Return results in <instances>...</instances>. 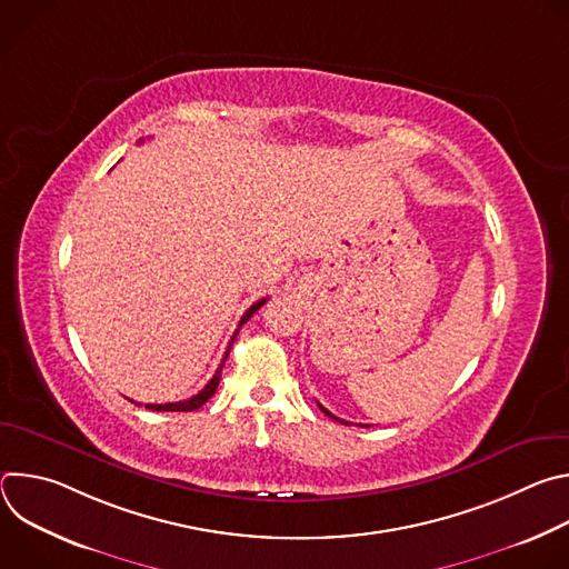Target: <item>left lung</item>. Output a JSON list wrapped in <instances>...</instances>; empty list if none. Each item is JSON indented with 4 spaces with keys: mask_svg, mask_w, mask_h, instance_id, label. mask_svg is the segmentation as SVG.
Listing matches in <instances>:
<instances>
[{
    "mask_svg": "<svg viewBox=\"0 0 569 569\" xmlns=\"http://www.w3.org/2000/svg\"><path fill=\"white\" fill-rule=\"evenodd\" d=\"M319 410H321V412H323V415H327V417H331V419H336V421H340V423H347V421H342V419H338V417H333V415H331V412H329V410H327V408H321V405H319ZM365 428H369V426H365Z\"/></svg>",
    "mask_w": 569,
    "mask_h": 569,
    "instance_id": "8db88e82",
    "label": "left lung"
}]
</instances>
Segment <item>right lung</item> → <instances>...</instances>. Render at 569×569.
Listing matches in <instances>:
<instances>
[{"label":"right lung","mask_w":569,"mask_h":569,"mask_svg":"<svg viewBox=\"0 0 569 569\" xmlns=\"http://www.w3.org/2000/svg\"><path fill=\"white\" fill-rule=\"evenodd\" d=\"M268 299H261V301H257L254 306H250L248 308V312L240 317V323H238V329H236V333L231 336V342L236 340V336H238V331H240V327L242 323H246L263 303H266ZM231 342H229V347H227V351H224V358H222V362H220V367H218V371L213 373V378L204 385V389L202 391H198L196 396H191L189 400H180V402H146L143 408L146 410H152V412H193V410H198V408H202V405L213 396V391H216V387H218V382H220V371H222V367H224V360H227V356H229V349H231ZM134 402V400H132ZM134 405H141V402H134Z\"/></svg>","instance_id":"add662e5"}]
</instances>
